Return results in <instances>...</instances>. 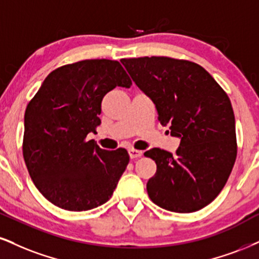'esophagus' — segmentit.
I'll return each mask as SVG.
<instances>
[{
    "instance_id": "esophagus-1",
    "label": "esophagus",
    "mask_w": 259,
    "mask_h": 259,
    "mask_svg": "<svg viewBox=\"0 0 259 259\" xmlns=\"http://www.w3.org/2000/svg\"><path fill=\"white\" fill-rule=\"evenodd\" d=\"M128 155H130L131 159H136V158L140 157V156L143 155V152L139 151V150H136V149H130L128 150Z\"/></svg>"
}]
</instances>
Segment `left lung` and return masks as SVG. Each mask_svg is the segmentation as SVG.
Returning a JSON list of instances; mask_svg holds the SVG:
<instances>
[{"mask_svg": "<svg viewBox=\"0 0 259 259\" xmlns=\"http://www.w3.org/2000/svg\"><path fill=\"white\" fill-rule=\"evenodd\" d=\"M157 109L158 121L180 138L177 155L145 152L157 165L146 190L162 209L193 212L227 183L237 158L235 119L227 94L202 66L164 56L121 60Z\"/></svg>", "mask_w": 259, "mask_h": 259, "instance_id": "8db88e82", "label": "left lung"}]
</instances>
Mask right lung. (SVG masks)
Returning <instances> with one entry per match:
<instances>
[{
    "label": "right lung",
    "mask_w": 259,
    "mask_h": 259,
    "mask_svg": "<svg viewBox=\"0 0 259 259\" xmlns=\"http://www.w3.org/2000/svg\"><path fill=\"white\" fill-rule=\"evenodd\" d=\"M131 85L120 62L84 60L53 71L27 104L22 154L33 184L54 205L86 211L110 199L130 156L86 137L101 124L104 96Z\"/></svg>",
    "instance_id": "right-lung-1"
}]
</instances>
